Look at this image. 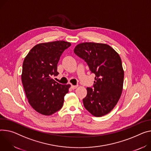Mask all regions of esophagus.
Returning a JSON list of instances; mask_svg holds the SVG:
<instances>
[{"mask_svg": "<svg viewBox=\"0 0 151 151\" xmlns=\"http://www.w3.org/2000/svg\"><path fill=\"white\" fill-rule=\"evenodd\" d=\"M78 87V86H73V85H71V88H72V89H75V88H76Z\"/></svg>", "mask_w": 151, "mask_h": 151, "instance_id": "34e87169", "label": "esophagus"}]
</instances>
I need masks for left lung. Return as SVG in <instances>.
I'll list each match as a JSON object with an SVG mask.
<instances>
[{
  "label": "left lung",
  "instance_id": "obj_1",
  "mask_svg": "<svg viewBox=\"0 0 151 151\" xmlns=\"http://www.w3.org/2000/svg\"><path fill=\"white\" fill-rule=\"evenodd\" d=\"M74 52L95 75L93 88H87L83 100L85 108L96 117L107 114L117 104L123 89L124 71L119 55L108 45L91 42L78 45Z\"/></svg>",
  "mask_w": 151,
  "mask_h": 151
}]
</instances>
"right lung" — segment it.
Listing matches in <instances>:
<instances>
[{
	"mask_svg": "<svg viewBox=\"0 0 151 151\" xmlns=\"http://www.w3.org/2000/svg\"><path fill=\"white\" fill-rule=\"evenodd\" d=\"M71 44L65 41L40 43L25 57L22 81L27 99L38 113L50 116L62 108L70 85H62L51 78L57 76V64L63 52Z\"/></svg>",
	"mask_w": 151,
	"mask_h": 151,
	"instance_id": "obj_1",
	"label": "right lung"
}]
</instances>
